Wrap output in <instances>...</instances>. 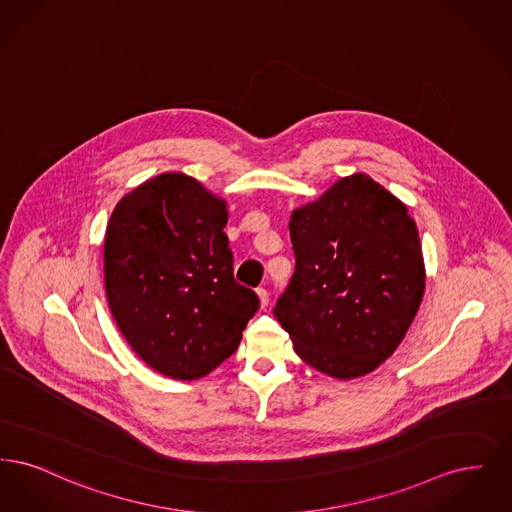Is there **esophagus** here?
Masks as SVG:
<instances>
[{"instance_id": "1", "label": "esophagus", "mask_w": 512, "mask_h": 512, "mask_svg": "<svg viewBox=\"0 0 512 512\" xmlns=\"http://www.w3.org/2000/svg\"><path fill=\"white\" fill-rule=\"evenodd\" d=\"M257 295H259V301H261V307H267V305H268V290H265V288H259V290H257Z\"/></svg>"}]
</instances>
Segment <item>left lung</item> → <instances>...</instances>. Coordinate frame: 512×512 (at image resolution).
Here are the masks:
<instances>
[{
	"label": "left lung",
	"mask_w": 512,
	"mask_h": 512,
	"mask_svg": "<svg viewBox=\"0 0 512 512\" xmlns=\"http://www.w3.org/2000/svg\"><path fill=\"white\" fill-rule=\"evenodd\" d=\"M295 270L274 305L295 353L357 378L405 338L424 295V259L407 207L370 176L341 178L290 220Z\"/></svg>",
	"instance_id": "8db88e82"
}]
</instances>
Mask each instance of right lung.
<instances>
[{
	"mask_svg": "<svg viewBox=\"0 0 512 512\" xmlns=\"http://www.w3.org/2000/svg\"><path fill=\"white\" fill-rule=\"evenodd\" d=\"M224 201L167 172L124 195L105 234V293L130 347L157 372L195 380L240 345L257 293L234 280Z\"/></svg>",
	"mask_w": 512,
	"mask_h": 512,
	"instance_id": "obj_1",
	"label": "right lung"
}]
</instances>
